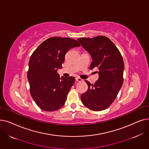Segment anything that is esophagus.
<instances>
[{
    "instance_id": "1",
    "label": "esophagus",
    "mask_w": 149,
    "mask_h": 149,
    "mask_svg": "<svg viewBox=\"0 0 149 149\" xmlns=\"http://www.w3.org/2000/svg\"><path fill=\"white\" fill-rule=\"evenodd\" d=\"M75 80H76L77 81H79V82H82V81H83V80L81 79H80V78H79V77H77L76 79H75Z\"/></svg>"
}]
</instances>
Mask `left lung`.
<instances>
[{
    "label": "left lung",
    "mask_w": 149,
    "mask_h": 149,
    "mask_svg": "<svg viewBox=\"0 0 149 149\" xmlns=\"http://www.w3.org/2000/svg\"><path fill=\"white\" fill-rule=\"evenodd\" d=\"M77 40L92 58L90 69L97 68L99 79L94 84L86 82L88 89L82 93L83 104L94 111L104 110L116 98L123 83L124 61L121 54L108 37L79 38Z\"/></svg>",
    "instance_id": "left-lung-1"
}]
</instances>
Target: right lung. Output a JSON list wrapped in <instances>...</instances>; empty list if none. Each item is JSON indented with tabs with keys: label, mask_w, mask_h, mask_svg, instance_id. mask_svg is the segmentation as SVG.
Returning <instances> with one entry per match:
<instances>
[{
	"label": "right lung",
	"mask_w": 149,
	"mask_h": 149,
	"mask_svg": "<svg viewBox=\"0 0 149 149\" xmlns=\"http://www.w3.org/2000/svg\"><path fill=\"white\" fill-rule=\"evenodd\" d=\"M80 46L74 39L54 37L42 42L31 55L28 71L30 93L42 110L57 111L65 104L75 79H60L57 70L62 68L67 52Z\"/></svg>",
	"instance_id": "add662e5"
}]
</instances>
